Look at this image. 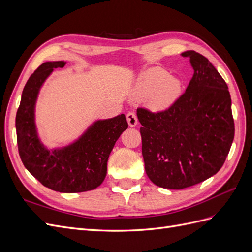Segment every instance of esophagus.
I'll use <instances>...</instances> for the list:
<instances>
[{"instance_id": "esophagus-1", "label": "esophagus", "mask_w": 252, "mask_h": 252, "mask_svg": "<svg viewBox=\"0 0 252 252\" xmlns=\"http://www.w3.org/2000/svg\"><path fill=\"white\" fill-rule=\"evenodd\" d=\"M126 119H127L128 124H129V126H130V127H134L136 124H138V118H136V114L134 112H132V111L127 113Z\"/></svg>"}]
</instances>
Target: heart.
Listing matches in <instances>:
<instances>
[{
    "label": "heart",
    "mask_w": 252,
    "mask_h": 252,
    "mask_svg": "<svg viewBox=\"0 0 252 252\" xmlns=\"http://www.w3.org/2000/svg\"><path fill=\"white\" fill-rule=\"evenodd\" d=\"M182 94V82L161 68L144 71L134 87V95L147 97L151 109L159 111L169 108Z\"/></svg>",
    "instance_id": "obj_1"
}]
</instances>
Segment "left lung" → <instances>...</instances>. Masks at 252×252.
<instances>
[{
  "mask_svg": "<svg viewBox=\"0 0 252 252\" xmlns=\"http://www.w3.org/2000/svg\"><path fill=\"white\" fill-rule=\"evenodd\" d=\"M193 77L169 108L139 107L145 170L158 187L183 189L209 179L226 161L234 138L231 97L224 79L194 50Z\"/></svg>",
  "mask_w": 252,
  "mask_h": 252,
  "instance_id": "left-lung-1",
  "label": "left lung"
}]
</instances>
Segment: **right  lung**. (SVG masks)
<instances>
[{"mask_svg":"<svg viewBox=\"0 0 252 252\" xmlns=\"http://www.w3.org/2000/svg\"><path fill=\"white\" fill-rule=\"evenodd\" d=\"M63 61L43 63L30 75L23 89L16 128L19 155L26 169L45 187L73 193L100 186L107 173V161L114 144L128 128L124 114L96 121L81 138L61 149L49 150L37 138L34 105L44 81Z\"/></svg>","mask_w":252,"mask_h":252,"instance_id":"right-lung-1","label":"right lung"}]
</instances>
